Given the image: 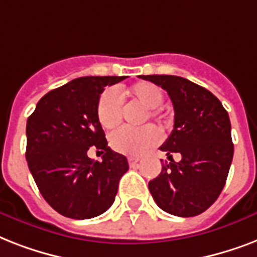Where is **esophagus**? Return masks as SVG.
Masks as SVG:
<instances>
[{"instance_id":"esophagus-1","label":"esophagus","mask_w":257,"mask_h":257,"mask_svg":"<svg viewBox=\"0 0 257 257\" xmlns=\"http://www.w3.org/2000/svg\"><path fill=\"white\" fill-rule=\"evenodd\" d=\"M128 161H129V165H131V167H136V165L139 164V161H140V157L129 156Z\"/></svg>"}]
</instances>
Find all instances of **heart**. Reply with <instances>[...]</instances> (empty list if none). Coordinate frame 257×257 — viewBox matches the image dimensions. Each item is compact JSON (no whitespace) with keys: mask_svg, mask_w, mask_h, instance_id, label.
I'll use <instances>...</instances> for the list:
<instances>
[{"mask_svg":"<svg viewBox=\"0 0 257 257\" xmlns=\"http://www.w3.org/2000/svg\"><path fill=\"white\" fill-rule=\"evenodd\" d=\"M121 97H129L131 100L147 108L144 121L149 118L160 120L163 117L160 105L164 94L163 90L152 82H137L125 92H120ZM97 120L104 129H113L120 124L122 117V102L114 89H106L101 93L97 102ZM160 140V132L152 125H145L140 129L120 128L109 136V143L116 152L129 156H137L149 147L157 144Z\"/></svg>","mask_w":257,"mask_h":257,"instance_id":"b5f03b06","label":"heart"}]
</instances>
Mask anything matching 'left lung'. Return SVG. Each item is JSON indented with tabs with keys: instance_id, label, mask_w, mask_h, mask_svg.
Masks as SVG:
<instances>
[{
	"instance_id": "8db88e82",
	"label": "left lung",
	"mask_w": 257,
	"mask_h": 257,
	"mask_svg": "<svg viewBox=\"0 0 257 257\" xmlns=\"http://www.w3.org/2000/svg\"><path fill=\"white\" fill-rule=\"evenodd\" d=\"M167 90L175 109L171 136L160 149L171 163L149 181L156 204L171 215L192 217L207 211L223 191L233 157L231 121L220 100L179 76H140ZM171 153H180L176 163Z\"/></svg>"
}]
</instances>
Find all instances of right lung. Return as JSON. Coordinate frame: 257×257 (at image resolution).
Listing matches in <instances>:
<instances>
[{"label":"right lung","mask_w":257,"mask_h":257,"mask_svg":"<svg viewBox=\"0 0 257 257\" xmlns=\"http://www.w3.org/2000/svg\"><path fill=\"white\" fill-rule=\"evenodd\" d=\"M125 78H76L46 93L28 118L29 171L46 203L65 217L92 219L108 211L128 171L126 157L108 147L96 113L105 86ZM90 146L104 153L101 163L87 157Z\"/></svg>","instance_id":"right-lung-1"}]
</instances>
